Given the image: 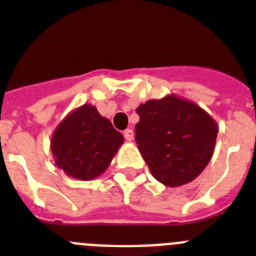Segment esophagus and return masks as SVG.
<instances>
[{"instance_id":"34e87169","label":"esophagus","mask_w":256,"mask_h":256,"mask_svg":"<svg viewBox=\"0 0 256 256\" xmlns=\"http://www.w3.org/2000/svg\"><path fill=\"white\" fill-rule=\"evenodd\" d=\"M124 139H126V140H128V142H132V139H134V132H132V128H128V130H124Z\"/></svg>"}]
</instances>
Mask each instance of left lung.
Returning a JSON list of instances; mask_svg holds the SVG:
<instances>
[{
  "label": "left lung",
  "instance_id": "1",
  "mask_svg": "<svg viewBox=\"0 0 256 256\" xmlns=\"http://www.w3.org/2000/svg\"><path fill=\"white\" fill-rule=\"evenodd\" d=\"M136 113L135 139L151 174L169 188L194 181L212 158L218 122L173 94L140 104Z\"/></svg>",
  "mask_w": 256,
  "mask_h": 256
}]
</instances>
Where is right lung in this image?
<instances>
[{"mask_svg":"<svg viewBox=\"0 0 256 256\" xmlns=\"http://www.w3.org/2000/svg\"><path fill=\"white\" fill-rule=\"evenodd\" d=\"M124 140L108 118L94 105L84 104L70 112L56 128L50 151L54 164L68 177L91 181L108 169Z\"/></svg>","mask_w":256,"mask_h":256,"instance_id":"add662e5","label":"right lung"}]
</instances>
